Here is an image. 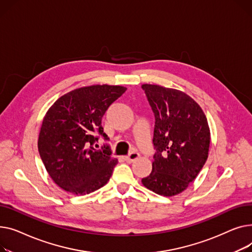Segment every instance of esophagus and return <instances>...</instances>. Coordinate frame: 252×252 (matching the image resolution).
Here are the masks:
<instances>
[{
  "label": "esophagus",
  "mask_w": 252,
  "mask_h": 252,
  "mask_svg": "<svg viewBox=\"0 0 252 252\" xmlns=\"http://www.w3.org/2000/svg\"><path fill=\"white\" fill-rule=\"evenodd\" d=\"M138 157H139V155H138L137 153L133 152V153H131L129 156L125 157V160H126L127 162H132V161H134L135 159H137Z\"/></svg>",
  "instance_id": "esophagus-1"
}]
</instances>
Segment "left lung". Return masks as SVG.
Returning a JSON list of instances; mask_svg holds the SVG:
<instances>
[{
    "label": "left lung",
    "mask_w": 252,
    "mask_h": 252,
    "mask_svg": "<svg viewBox=\"0 0 252 252\" xmlns=\"http://www.w3.org/2000/svg\"><path fill=\"white\" fill-rule=\"evenodd\" d=\"M155 115L152 173L141 180L157 194L174 196L193 182L209 157L211 133L198 103L186 94L142 84Z\"/></svg>",
    "instance_id": "8db88e82"
}]
</instances>
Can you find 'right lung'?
Here are the masks:
<instances>
[{
  "instance_id": "add662e5",
  "label": "right lung",
  "mask_w": 252,
  "mask_h": 252,
  "mask_svg": "<svg viewBox=\"0 0 252 252\" xmlns=\"http://www.w3.org/2000/svg\"><path fill=\"white\" fill-rule=\"evenodd\" d=\"M127 88L92 85L74 90L55 101L43 118L37 146L53 181L76 195H85L106 185L118 159L109 144L93 146L103 132L101 118Z\"/></svg>"
}]
</instances>
